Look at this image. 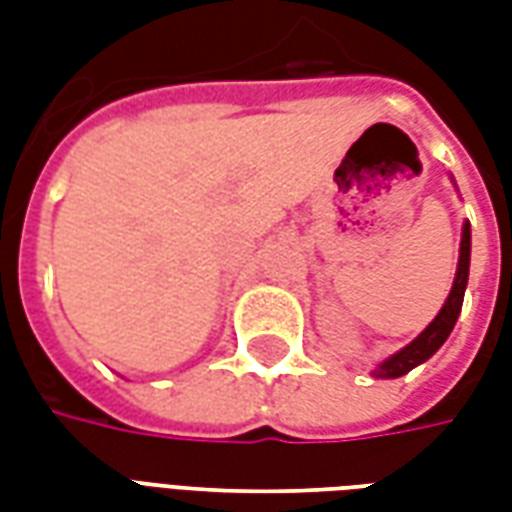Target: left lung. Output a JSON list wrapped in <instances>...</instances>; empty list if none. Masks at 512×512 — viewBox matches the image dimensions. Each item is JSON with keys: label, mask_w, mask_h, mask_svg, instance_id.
Returning <instances> with one entry per match:
<instances>
[{"label": "left lung", "mask_w": 512, "mask_h": 512, "mask_svg": "<svg viewBox=\"0 0 512 512\" xmlns=\"http://www.w3.org/2000/svg\"><path fill=\"white\" fill-rule=\"evenodd\" d=\"M469 260H472V227L469 222H463L461 230V249H458V268H455V279H452V290L447 301L441 304L439 315L422 329V332L411 340L408 345H403L400 351H395L392 356H386L384 362L370 373L373 378H400L411 373L414 367H419L422 362H428L430 356L439 351L441 345L447 343V337L455 329V321L461 315L463 307V293H466V282H469Z\"/></svg>", "instance_id": "1"}]
</instances>
